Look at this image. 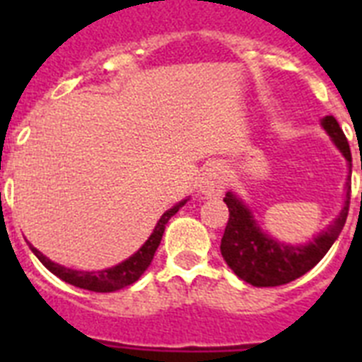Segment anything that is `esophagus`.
<instances>
[{
	"mask_svg": "<svg viewBox=\"0 0 362 362\" xmlns=\"http://www.w3.org/2000/svg\"><path fill=\"white\" fill-rule=\"evenodd\" d=\"M226 189V173L220 165H212L204 170L199 180V192L206 197H218Z\"/></svg>",
	"mask_w": 362,
	"mask_h": 362,
	"instance_id": "34e87169",
	"label": "esophagus"
}]
</instances>
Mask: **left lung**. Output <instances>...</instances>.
<instances>
[{"mask_svg":"<svg viewBox=\"0 0 362 362\" xmlns=\"http://www.w3.org/2000/svg\"><path fill=\"white\" fill-rule=\"evenodd\" d=\"M323 127L331 135L334 144L342 150L346 159L351 161L348 139L337 118L325 116ZM349 192L351 187L348 182V199L340 216L332 221L327 231L321 233L320 237L306 246H286L267 237L240 199L235 197L233 193H227L223 201L229 209V221L221 238V255L240 280L255 287H276L297 280L320 263L323 255L331 250L338 235L342 233L349 210Z\"/></svg>","mask_w":362,"mask_h":362,"instance_id":"8db88e82","label":"left lung"}]
</instances>
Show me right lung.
<instances>
[{
    "label": "right lung",
    "mask_w": 362,
    "mask_h": 362,
    "mask_svg": "<svg viewBox=\"0 0 362 362\" xmlns=\"http://www.w3.org/2000/svg\"><path fill=\"white\" fill-rule=\"evenodd\" d=\"M186 203V201H184ZM176 204L170 210H167L163 216H161V220L158 221V226L153 229V233L150 235L146 242H144V246L135 253V255H131L129 259H125L124 263L116 264L112 269H105V270H98V272H82V270H71L65 269L62 264L52 263L50 259H47L42 255L37 247L31 246V252L35 253L37 259L41 261L45 267H47L52 274H56L58 278H62L64 281L71 284V286L81 287V289H88V291H95V293H110L116 291V289H122V287H127L131 284H135L144 270L150 267L153 259V253L158 250L159 242H161V237H163L165 233V226H167V221L173 218V216L178 212L182 204Z\"/></svg>",
    "instance_id": "add662e5"
}]
</instances>
